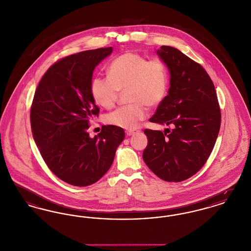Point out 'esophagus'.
Masks as SVG:
<instances>
[{"mask_svg":"<svg viewBox=\"0 0 251 251\" xmlns=\"http://www.w3.org/2000/svg\"><path fill=\"white\" fill-rule=\"evenodd\" d=\"M137 132H139V131H138V130H129V131H126L127 135H129V136H131V135H133V134H135V133H137Z\"/></svg>","mask_w":251,"mask_h":251,"instance_id":"34e87169","label":"esophagus"}]
</instances>
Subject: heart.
<instances>
[{"instance_id":"b5f03b06","label":"heart","mask_w":251,"mask_h":251,"mask_svg":"<svg viewBox=\"0 0 251 251\" xmlns=\"http://www.w3.org/2000/svg\"><path fill=\"white\" fill-rule=\"evenodd\" d=\"M108 76L95 77L90 90L96 102L112 108L118 101L120 91H128L130 105L108 114L109 125L123 129H135L147 116L148 107H156L165 100L168 88V73L165 63L158 58L147 60L137 52L128 51L113 60Z\"/></svg>"}]
</instances>
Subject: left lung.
Returning <instances> with one entry per match:
<instances>
[{
    "label": "left lung",
    "mask_w": 251,
    "mask_h": 251,
    "mask_svg": "<svg viewBox=\"0 0 251 251\" xmlns=\"http://www.w3.org/2000/svg\"><path fill=\"white\" fill-rule=\"evenodd\" d=\"M156 53L169 70L170 87L150 121L173 129L144 131L148 136L144 162L160 179L179 182L195 175L208 160L221 113L214 83L201 65L169 46Z\"/></svg>",
    "instance_id": "8db88e82"
}]
</instances>
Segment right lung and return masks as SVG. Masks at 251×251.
<instances>
[{"label":"right lung","instance_id":"1","mask_svg":"<svg viewBox=\"0 0 251 251\" xmlns=\"http://www.w3.org/2000/svg\"><path fill=\"white\" fill-rule=\"evenodd\" d=\"M112 51V47L89 50L58 60L45 72L34 96V140L50 171L74 186L100 179L125 137L122 128L112 125L102 126L94 138L87 132L100 112L90 90L93 72Z\"/></svg>","mask_w":251,"mask_h":251}]
</instances>
